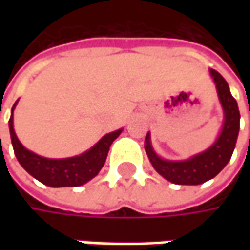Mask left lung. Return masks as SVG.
Masks as SVG:
<instances>
[{
  "mask_svg": "<svg viewBox=\"0 0 250 250\" xmlns=\"http://www.w3.org/2000/svg\"><path fill=\"white\" fill-rule=\"evenodd\" d=\"M208 71L216 84L217 96L224 112L223 128L216 142L205 151L187 160H166L157 156L153 149L150 132H147L145 139V150L153 168L161 177L177 185H200L214 178L228 164L235 149L241 120L238 104L229 91L226 79L214 69Z\"/></svg>",
  "mask_w": 250,
  "mask_h": 250,
  "instance_id": "left-lung-1",
  "label": "left lung"
}]
</instances>
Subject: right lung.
<instances>
[{"instance_id":"obj_1","label":"right lung","mask_w":250,"mask_h":250,"mask_svg":"<svg viewBox=\"0 0 250 250\" xmlns=\"http://www.w3.org/2000/svg\"><path fill=\"white\" fill-rule=\"evenodd\" d=\"M18 100L11 110L9 133L15 156L19 164L37 181L51 188L81 187L96 177L105 163L112 142L121 135L122 129L104 135L93 147L84 153L68 159H47L27 150L18 139L14 129V110Z\"/></svg>"}]
</instances>
